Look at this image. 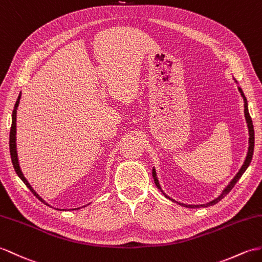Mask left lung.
<instances>
[{
	"label": "left lung",
	"mask_w": 262,
	"mask_h": 262,
	"mask_svg": "<svg viewBox=\"0 0 262 262\" xmlns=\"http://www.w3.org/2000/svg\"><path fill=\"white\" fill-rule=\"evenodd\" d=\"M239 91L241 93V96L243 97V100H245V117H246V120H247V124H248V128H249V148H248V154H247V157H246V161H245V163H243V165L241 166V168H240V171L236 173V175L234 176V178L232 179V181L230 182V183L227 185V187L224 188V190L222 191V193L220 194V195H219L215 200H213V201H211V202H209V203H206V204H201V205H191V204H184V203H180V202H176L175 200H173V199H171L169 196H167L165 193H164L163 191H162V188H161V185H160V183H159V180H157V178H156V172H155V169L153 168V178H154V182H155V184H156V186L160 188V190L163 192V194L164 195H165L167 199H169V200H172L173 202H176V203H179L180 205H183V206H185V208H193V209H196V208H201V206H202V208H205V206H210V205H214L215 203H217L219 201H221L224 196L227 195V194L232 190L233 188V186L235 185V183L236 182L239 181V179L241 178L242 176V174L246 172V169L248 168V166L250 165V163H251V160H252V155H253V148H254V129H253V124H252V119H251V117H250V114H249V111H248V103H247V99H246V97H245V95H243V93H242V90H241V88L239 87Z\"/></svg>",
	"instance_id": "obj_1"
}]
</instances>
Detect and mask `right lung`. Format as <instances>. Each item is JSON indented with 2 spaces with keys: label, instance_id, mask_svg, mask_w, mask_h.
<instances>
[{
  "label": "right lung",
  "instance_id": "1",
  "mask_svg": "<svg viewBox=\"0 0 262 262\" xmlns=\"http://www.w3.org/2000/svg\"><path fill=\"white\" fill-rule=\"evenodd\" d=\"M20 98H21V95H19V97H17V100L15 102L14 105V109H13V113H12V125H11V130H10V153H11V160H12V164H13V167L15 169L16 174L19 175V178L24 182V184H26L29 188L30 191H31L34 195L38 198L42 203H45L46 205H49L46 201L39 196V194L36 193L32 186L30 185L29 182L27 181V179L24 178V175L21 171L20 168V165H19V160H17V153H16V109H17V106H19V102H20ZM76 210V209H75Z\"/></svg>",
  "mask_w": 262,
  "mask_h": 262
}]
</instances>
